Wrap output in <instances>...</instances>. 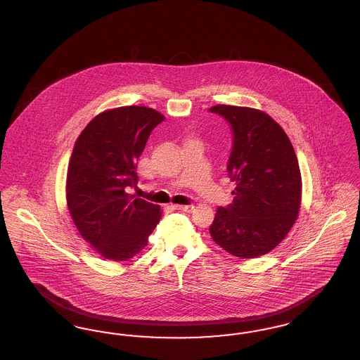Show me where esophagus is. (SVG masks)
Returning a JSON list of instances; mask_svg holds the SVG:
<instances>
[{"label": "esophagus", "instance_id": "1", "mask_svg": "<svg viewBox=\"0 0 360 360\" xmlns=\"http://www.w3.org/2000/svg\"><path fill=\"white\" fill-rule=\"evenodd\" d=\"M172 207H174L175 210H182V212H186V213L193 212V209H194V206L193 205H172Z\"/></svg>", "mask_w": 360, "mask_h": 360}]
</instances>
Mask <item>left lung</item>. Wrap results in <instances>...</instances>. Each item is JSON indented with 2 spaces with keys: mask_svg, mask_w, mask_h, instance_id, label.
<instances>
[{
  "mask_svg": "<svg viewBox=\"0 0 360 360\" xmlns=\"http://www.w3.org/2000/svg\"><path fill=\"white\" fill-rule=\"evenodd\" d=\"M209 110L231 124L228 172L236 185L233 202L217 207L210 236L233 257L266 255L286 238L300 213L302 179L290 139L259 109L216 105Z\"/></svg>",
  "mask_w": 360,
  "mask_h": 360,
  "instance_id": "obj_1",
  "label": "left lung"
}]
</instances>
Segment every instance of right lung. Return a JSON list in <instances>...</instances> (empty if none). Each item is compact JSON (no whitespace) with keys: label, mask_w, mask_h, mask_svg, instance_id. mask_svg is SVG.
Here are the masks:
<instances>
[{"label":"right lung","mask_w":360,"mask_h":360,"mask_svg":"<svg viewBox=\"0 0 360 360\" xmlns=\"http://www.w3.org/2000/svg\"><path fill=\"white\" fill-rule=\"evenodd\" d=\"M165 116L147 106H121L90 121L70 158L66 200L79 235L101 257L137 255L159 223V205L127 193L136 186L139 156Z\"/></svg>","instance_id":"1"}]
</instances>
